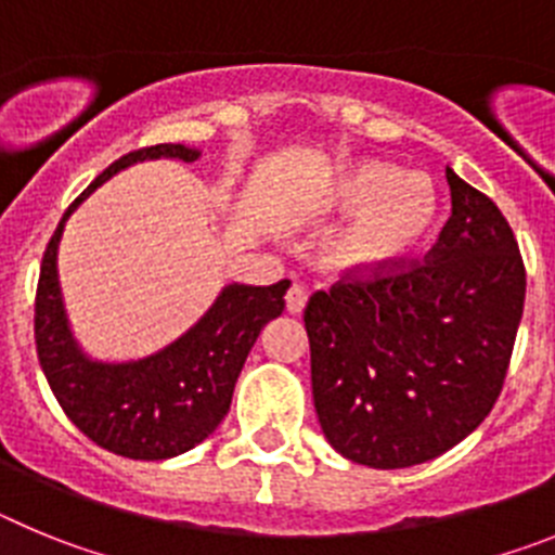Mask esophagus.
Instances as JSON below:
<instances>
[{"label": "esophagus", "mask_w": 555, "mask_h": 555, "mask_svg": "<svg viewBox=\"0 0 555 555\" xmlns=\"http://www.w3.org/2000/svg\"><path fill=\"white\" fill-rule=\"evenodd\" d=\"M306 302H308L306 286H300V283H292V286H288V292H286V311L288 313H302Z\"/></svg>", "instance_id": "esophagus-1"}]
</instances>
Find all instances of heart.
I'll return each instance as SVG.
<instances>
[{
    "instance_id": "1",
    "label": "heart",
    "mask_w": 555,
    "mask_h": 555,
    "mask_svg": "<svg viewBox=\"0 0 555 555\" xmlns=\"http://www.w3.org/2000/svg\"><path fill=\"white\" fill-rule=\"evenodd\" d=\"M317 217L350 219L333 244V258L364 274L391 272L411 261L439 219V194L425 175L384 160L341 164L308 203Z\"/></svg>"
}]
</instances>
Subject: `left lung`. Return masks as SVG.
Masks as SVG:
<instances>
[{
  "label": "left lung",
  "instance_id": "left-lung-1",
  "mask_svg": "<svg viewBox=\"0 0 555 555\" xmlns=\"http://www.w3.org/2000/svg\"><path fill=\"white\" fill-rule=\"evenodd\" d=\"M453 214L425 258L347 269L306 306L313 405L345 459L403 469L448 453L500 397L526 267L498 205L444 171Z\"/></svg>",
  "mask_w": 555,
  "mask_h": 555
}]
</instances>
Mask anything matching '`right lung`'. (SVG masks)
Instances as JSON below:
<instances>
[{"mask_svg": "<svg viewBox=\"0 0 555 555\" xmlns=\"http://www.w3.org/2000/svg\"><path fill=\"white\" fill-rule=\"evenodd\" d=\"M152 158L191 164L199 152L183 144H155L113 160L63 214L43 253L36 292V350L49 389L91 442L135 461L171 459L217 430L255 338L269 320L281 317L288 288V281L272 286L230 283L197 325L155 356L127 364L91 361L72 338L63 311L57 283L63 224L96 185Z\"/></svg>", "mask_w": 555, "mask_h": 555, "instance_id": "right-lung-1", "label": "right lung"}]
</instances>
